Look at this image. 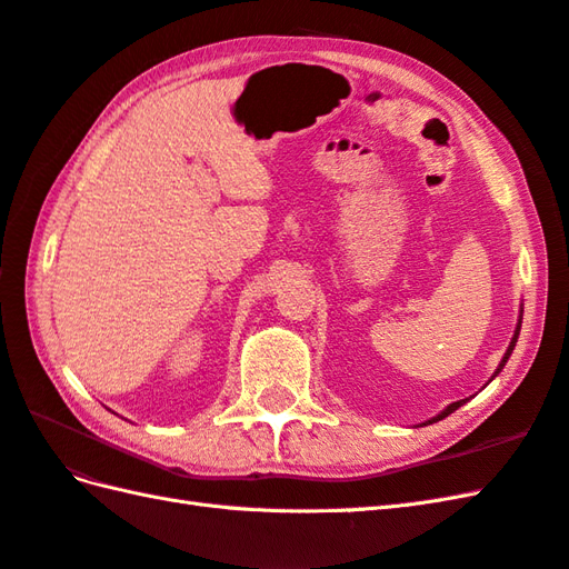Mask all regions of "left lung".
<instances>
[{
	"label": "left lung",
	"mask_w": 569,
	"mask_h": 569,
	"mask_svg": "<svg viewBox=\"0 0 569 569\" xmlns=\"http://www.w3.org/2000/svg\"><path fill=\"white\" fill-rule=\"evenodd\" d=\"M519 328H521V321H519V326H517V330H515V338H511V342H509V350L505 352V357H502V362H500V369H497L495 373H500L502 371V367H505V362H507V359H509V355H511V350H515V345H517V338H519ZM466 403V400H456V403H451L445 412H439L437 415V418L435 420H429V422H439V420H445L447 418V415H451L453 410H459L461 406Z\"/></svg>",
	"instance_id": "8db88e82"
}]
</instances>
